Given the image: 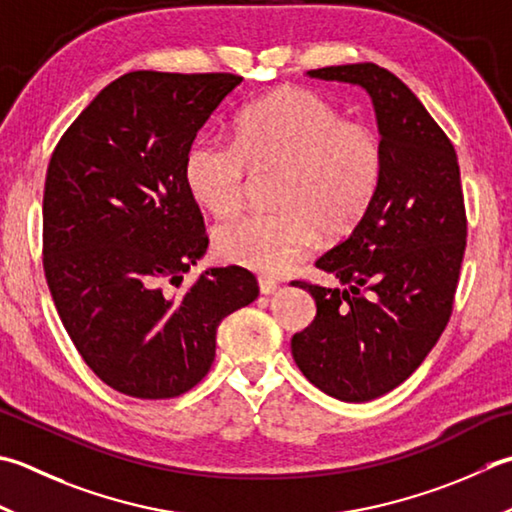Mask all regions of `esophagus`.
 <instances>
[{
  "mask_svg": "<svg viewBox=\"0 0 512 512\" xmlns=\"http://www.w3.org/2000/svg\"><path fill=\"white\" fill-rule=\"evenodd\" d=\"M257 284H259V293H262V295L275 293V290L279 288V284L275 282V279H268V277H259Z\"/></svg>",
  "mask_w": 512,
  "mask_h": 512,
  "instance_id": "obj_1",
  "label": "esophagus"
}]
</instances>
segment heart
<instances>
[{"label":"heart","instance_id":"1","mask_svg":"<svg viewBox=\"0 0 512 512\" xmlns=\"http://www.w3.org/2000/svg\"><path fill=\"white\" fill-rule=\"evenodd\" d=\"M277 170L270 213H242L219 224L215 253L228 264L282 275L299 264L317 230L350 233L373 206L384 177V144L373 128L346 122L324 97L288 88L239 115L235 142L199 137L184 177L199 206L230 215L242 206L250 173Z\"/></svg>","mask_w":512,"mask_h":512}]
</instances>
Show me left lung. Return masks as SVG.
<instances>
[{
    "instance_id": "8db88e82",
    "label": "left lung",
    "mask_w": 512,
    "mask_h": 512,
    "mask_svg": "<svg viewBox=\"0 0 512 512\" xmlns=\"http://www.w3.org/2000/svg\"><path fill=\"white\" fill-rule=\"evenodd\" d=\"M308 75L368 90L384 177L353 233L315 262L344 288L293 282L315 297L317 315L290 348L326 395L368 402L415 373L453 315L468 235L462 177L453 142L390 70L368 62Z\"/></svg>"
}]
</instances>
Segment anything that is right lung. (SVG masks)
<instances>
[{"mask_svg":"<svg viewBox=\"0 0 512 512\" xmlns=\"http://www.w3.org/2000/svg\"><path fill=\"white\" fill-rule=\"evenodd\" d=\"M242 79L122 75L50 155L46 284L86 366L128 397L170 399L197 386L215 359L217 326L259 295L242 266L208 268L184 284L208 248L184 162L197 130Z\"/></svg>","mask_w":512,"mask_h":512,"instance_id":"obj_1","label":"right lung"}]
</instances>
